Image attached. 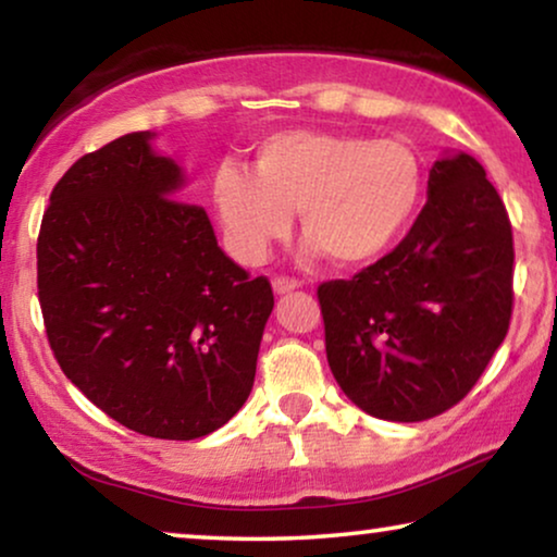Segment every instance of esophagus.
I'll return each mask as SVG.
<instances>
[{
  "label": "esophagus",
  "instance_id": "obj_1",
  "mask_svg": "<svg viewBox=\"0 0 557 557\" xmlns=\"http://www.w3.org/2000/svg\"><path fill=\"white\" fill-rule=\"evenodd\" d=\"M301 284L296 278H286V276H276L273 278V292L276 294H288L294 292V288H299Z\"/></svg>",
  "mask_w": 557,
  "mask_h": 557
}]
</instances>
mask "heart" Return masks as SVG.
<instances>
[{
  "mask_svg": "<svg viewBox=\"0 0 557 557\" xmlns=\"http://www.w3.org/2000/svg\"><path fill=\"white\" fill-rule=\"evenodd\" d=\"M253 170L225 162L210 187L227 248L243 263H261L286 238L292 210L311 250L342 265L375 261L413 223L425 187L410 144L319 128L265 136Z\"/></svg>",
  "mask_w": 557,
  "mask_h": 557,
  "instance_id": "1",
  "label": "heart"
}]
</instances>
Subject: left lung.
I'll use <instances>...</instances> for the list:
<instances>
[{
    "instance_id": "left-lung-1",
    "label": "left lung",
    "mask_w": 557,
    "mask_h": 557,
    "mask_svg": "<svg viewBox=\"0 0 557 557\" xmlns=\"http://www.w3.org/2000/svg\"><path fill=\"white\" fill-rule=\"evenodd\" d=\"M512 225L484 166L444 157L429 202L391 253L317 288L342 393L383 421L454 408L482 377L512 317Z\"/></svg>"
}]
</instances>
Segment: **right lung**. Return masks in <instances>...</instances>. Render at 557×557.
<instances>
[{"label":"right lung","instance_id":"obj_1","mask_svg":"<svg viewBox=\"0 0 557 557\" xmlns=\"http://www.w3.org/2000/svg\"><path fill=\"white\" fill-rule=\"evenodd\" d=\"M149 132L81 157L52 187L37 235V296L52 355L126 429L193 441L248 400L273 309L218 246L208 212Z\"/></svg>","mask_w":557,"mask_h":557}]
</instances>
